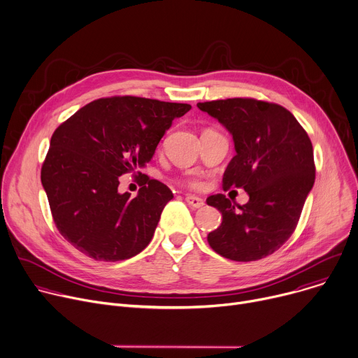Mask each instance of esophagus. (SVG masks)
<instances>
[{"instance_id": "1", "label": "esophagus", "mask_w": 358, "mask_h": 358, "mask_svg": "<svg viewBox=\"0 0 358 358\" xmlns=\"http://www.w3.org/2000/svg\"><path fill=\"white\" fill-rule=\"evenodd\" d=\"M185 201H187L188 206L192 207V208H201V207L206 206V202H203V199L199 198V196H195V195H187Z\"/></svg>"}]
</instances>
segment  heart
<instances>
[{"instance_id":"1","label":"heart","mask_w":358,"mask_h":358,"mask_svg":"<svg viewBox=\"0 0 358 358\" xmlns=\"http://www.w3.org/2000/svg\"><path fill=\"white\" fill-rule=\"evenodd\" d=\"M188 184L192 185V187H198V185H199V182H198L195 178H189V180H188Z\"/></svg>"}]
</instances>
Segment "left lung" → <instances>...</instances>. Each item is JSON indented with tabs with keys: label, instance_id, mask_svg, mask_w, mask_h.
<instances>
[{
	"label": "left lung",
	"instance_id": "left-lung-1",
	"mask_svg": "<svg viewBox=\"0 0 358 358\" xmlns=\"http://www.w3.org/2000/svg\"><path fill=\"white\" fill-rule=\"evenodd\" d=\"M196 108L232 136L236 155L224 173V189L242 187L249 195L236 208L224 194L207 198L222 214L208 243L231 261L262 259L290 238L313 188L312 141L289 110L268 101L235 97Z\"/></svg>",
	"mask_w": 358,
	"mask_h": 358
}]
</instances>
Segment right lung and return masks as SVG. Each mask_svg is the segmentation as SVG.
Instances as JSON below:
<instances>
[{"mask_svg": "<svg viewBox=\"0 0 358 358\" xmlns=\"http://www.w3.org/2000/svg\"><path fill=\"white\" fill-rule=\"evenodd\" d=\"M189 109L136 96L97 99L55 130L41 181L55 225L69 243L106 262L130 259L150 243L174 195L144 176L130 198L117 191L119 177L151 162L173 120Z\"/></svg>", "mask_w": 358, "mask_h": 358, "instance_id": "right-lung-1", "label": "right lung"}]
</instances>
